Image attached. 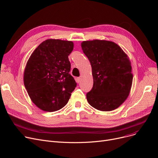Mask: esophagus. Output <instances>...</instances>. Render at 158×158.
I'll return each mask as SVG.
<instances>
[{"mask_svg": "<svg viewBox=\"0 0 158 158\" xmlns=\"http://www.w3.org/2000/svg\"><path fill=\"white\" fill-rule=\"evenodd\" d=\"M76 82H77V83H79V82H80V81H81V78H80V77H77V78L76 79Z\"/></svg>", "mask_w": 158, "mask_h": 158, "instance_id": "1", "label": "esophagus"}]
</instances>
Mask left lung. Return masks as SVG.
<instances>
[{"label":"left lung","instance_id":"8db88e82","mask_svg":"<svg viewBox=\"0 0 158 158\" xmlns=\"http://www.w3.org/2000/svg\"><path fill=\"white\" fill-rule=\"evenodd\" d=\"M81 47L92 65L94 85L86 94L89 105L110 111L117 109L129 96L133 76L127 54L115 43L85 41Z\"/></svg>","mask_w":158,"mask_h":158}]
</instances>
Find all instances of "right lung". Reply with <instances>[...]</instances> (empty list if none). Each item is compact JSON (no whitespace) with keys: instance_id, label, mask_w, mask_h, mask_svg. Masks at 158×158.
Wrapping results in <instances>:
<instances>
[{"instance_id":"obj_1","label":"right lung","mask_w":158,"mask_h":158,"mask_svg":"<svg viewBox=\"0 0 158 158\" xmlns=\"http://www.w3.org/2000/svg\"><path fill=\"white\" fill-rule=\"evenodd\" d=\"M73 48L72 41L49 39L31 55L23 82L31 101L40 109L52 112L67 104L77 86L69 73V56Z\"/></svg>"}]
</instances>
